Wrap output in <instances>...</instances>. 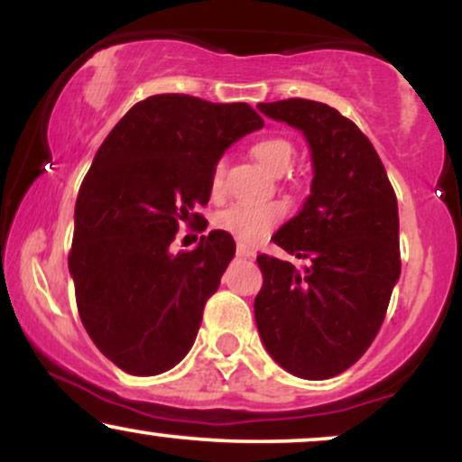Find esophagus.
<instances>
[{"label":"esophagus","instance_id":"esophagus-1","mask_svg":"<svg viewBox=\"0 0 462 462\" xmlns=\"http://www.w3.org/2000/svg\"><path fill=\"white\" fill-rule=\"evenodd\" d=\"M236 256H243V258H252L256 256V249L245 245V243H236Z\"/></svg>","mask_w":462,"mask_h":462}]
</instances>
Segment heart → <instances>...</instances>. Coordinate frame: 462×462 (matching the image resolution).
Instances as JSON below:
<instances>
[{
	"mask_svg": "<svg viewBox=\"0 0 462 462\" xmlns=\"http://www.w3.org/2000/svg\"><path fill=\"white\" fill-rule=\"evenodd\" d=\"M252 153L264 169L272 173H284L293 161V145L280 136H267V139L256 141L252 145ZM226 182V162L217 161L213 171H210V193L219 198L224 193ZM286 208L278 201H258V204H235L230 208L221 210L215 217V226L221 232L235 236L238 243L256 245L264 236L282 224Z\"/></svg>",
	"mask_w": 462,
	"mask_h": 462,
	"instance_id": "b5f03b06",
	"label": "heart"
}]
</instances>
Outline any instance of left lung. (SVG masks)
<instances>
[{
  "mask_svg": "<svg viewBox=\"0 0 462 462\" xmlns=\"http://www.w3.org/2000/svg\"><path fill=\"white\" fill-rule=\"evenodd\" d=\"M258 110L304 132L315 173L309 199L272 238L306 267L256 258L258 334L289 374L326 380L367 352L400 280L395 190L371 141L338 110L300 97Z\"/></svg>",
  "mask_w": 462,
  "mask_h": 462,
  "instance_id": "1",
  "label": "left lung"
}]
</instances>
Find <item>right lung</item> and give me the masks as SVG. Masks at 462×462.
<instances>
[{
	"mask_svg": "<svg viewBox=\"0 0 462 462\" xmlns=\"http://www.w3.org/2000/svg\"><path fill=\"white\" fill-rule=\"evenodd\" d=\"M263 125L243 102L152 95L95 153L76 201L69 272L88 337L125 374H162L193 347L236 245L221 230L193 252L173 256L169 245L180 226L204 219L195 210L208 204L221 153Z\"/></svg>",
	"mask_w": 462,
	"mask_h": 462,
	"instance_id": "obj_1",
	"label": "right lung"
}]
</instances>
